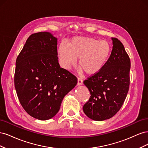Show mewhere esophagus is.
<instances>
[{"mask_svg": "<svg viewBox=\"0 0 148 148\" xmlns=\"http://www.w3.org/2000/svg\"><path fill=\"white\" fill-rule=\"evenodd\" d=\"M83 84V79L82 78H78V85H81Z\"/></svg>", "mask_w": 148, "mask_h": 148, "instance_id": "34e87169", "label": "esophagus"}]
</instances>
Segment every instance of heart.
<instances>
[{
	"instance_id": "b5f03b06",
	"label": "heart",
	"mask_w": 148,
	"mask_h": 148,
	"mask_svg": "<svg viewBox=\"0 0 148 148\" xmlns=\"http://www.w3.org/2000/svg\"><path fill=\"white\" fill-rule=\"evenodd\" d=\"M112 52V46L106 40L85 36H75L70 39L66 46L61 44L58 49L60 63L69 70L76 64L89 75H95L104 68Z\"/></svg>"
}]
</instances>
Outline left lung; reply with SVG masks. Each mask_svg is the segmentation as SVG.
<instances>
[{"label": "left lung", "mask_w": 148, "mask_h": 148, "mask_svg": "<svg viewBox=\"0 0 148 148\" xmlns=\"http://www.w3.org/2000/svg\"><path fill=\"white\" fill-rule=\"evenodd\" d=\"M112 40V50L105 66L83 82L91 95L83 112L96 121L109 119L117 114L129 89L130 59L122 43L115 38Z\"/></svg>", "instance_id": "left-lung-1"}]
</instances>
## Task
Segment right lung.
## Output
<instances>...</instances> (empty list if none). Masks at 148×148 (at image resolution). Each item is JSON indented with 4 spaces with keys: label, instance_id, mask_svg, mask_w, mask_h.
Wrapping results in <instances>:
<instances>
[{
    "label": "right lung",
    "instance_id": "add662e5",
    "mask_svg": "<svg viewBox=\"0 0 148 148\" xmlns=\"http://www.w3.org/2000/svg\"><path fill=\"white\" fill-rule=\"evenodd\" d=\"M57 45L51 33H34L16 58L17 96L26 112L38 120L54 117L65 96L77 84V78L60 66Z\"/></svg>",
    "mask_w": 148,
    "mask_h": 148
}]
</instances>
